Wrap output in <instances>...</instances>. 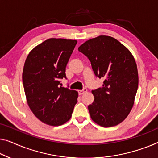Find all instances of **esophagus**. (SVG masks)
I'll return each mask as SVG.
<instances>
[{"instance_id": "34e87169", "label": "esophagus", "mask_w": 158, "mask_h": 158, "mask_svg": "<svg viewBox=\"0 0 158 158\" xmlns=\"http://www.w3.org/2000/svg\"><path fill=\"white\" fill-rule=\"evenodd\" d=\"M87 91V89H84L83 90H79L78 91V93H79V95H82V94H85Z\"/></svg>"}]
</instances>
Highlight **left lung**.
<instances>
[{
  "mask_svg": "<svg viewBox=\"0 0 158 158\" xmlns=\"http://www.w3.org/2000/svg\"><path fill=\"white\" fill-rule=\"evenodd\" d=\"M91 62L102 87L92 90L94 101L89 105L91 118L102 127L121 123L133 106L138 86L135 59L129 49L114 37L100 35L79 47Z\"/></svg>",
  "mask_w": 158,
  "mask_h": 158,
  "instance_id": "8db88e82",
  "label": "left lung"
}]
</instances>
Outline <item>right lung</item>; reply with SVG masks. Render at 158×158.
Instances as JSON below:
<instances>
[{"label":"right lung","instance_id":"right-lung-1","mask_svg":"<svg viewBox=\"0 0 158 158\" xmlns=\"http://www.w3.org/2000/svg\"><path fill=\"white\" fill-rule=\"evenodd\" d=\"M76 40L49 38L28 54L23 71V83L29 108L42 123L52 126L71 118L78 92L60 86L66 78V67Z\"/></svg>","mask_w":158,"mask_h":158}]
</instances>
